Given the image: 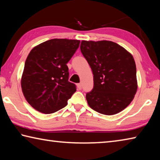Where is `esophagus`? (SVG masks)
Returning <instances> with one entry per match:
<instances>
[{"label": "esophagus", "mask_w": 160, "mask_h": 160, "mask_svg": "<svg viewBox=\"0 0 160 160\" xmlns=\"http://www.w3.org/2000/svg\"><path fill=\"white\" fill-rule=\"evenodd\" d=\"M77 88H78V90H81V89H82V84H80V83L78 84Z\"/></svg>", "instance_id": "esophagus-1"}]
</instances>
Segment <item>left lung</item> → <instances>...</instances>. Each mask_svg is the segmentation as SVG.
<instances>
[{"label": "left lung", "mask_w": 160, "mask_h": 160, "mask_svg": "<svg viewBox=\"0 0 160 160\" xmlns=\"http://www.w3.org/2000/svg\"><path fill=\"white\" fill-rule=\"evenodd\" d=\"M80 50L94 75V88L86 94L90 107L104 115L126 109L138 89L136 66L131 53L107 40H82Z\"/></svg>", "instance_id": "1"}]
</instances>
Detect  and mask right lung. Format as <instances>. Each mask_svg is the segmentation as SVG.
I'll use <instances>...</instances> for the list:
<instances>
[{"label": "right lung", "instance_id": "obj_1", "mask_svg": "<svg viewBox=\"0 0 160 160\" xmlns=\"http://www.w3.org/2000/svg\"><path fill=\"white\" fill-rule=\"evenodd\" d=\"M80 40L53 39L34 47L26 59L21 88L34 109L48 114L61 109L76 91L68 81L67 63L79 47Z\"/></svg>", "mask_w": 160, "mask_h": 160}]
</instances>
